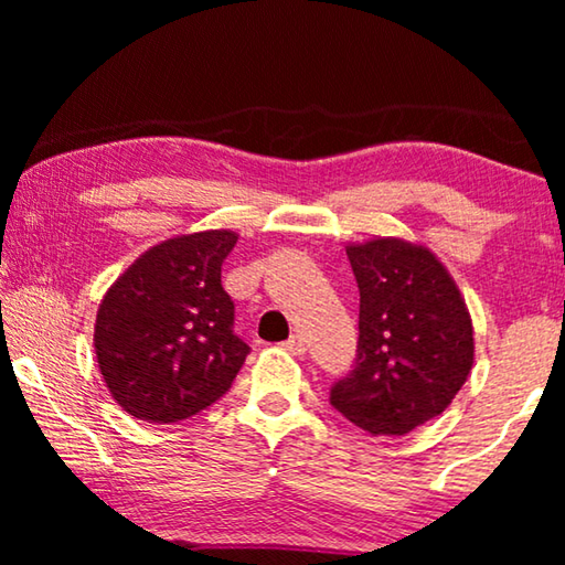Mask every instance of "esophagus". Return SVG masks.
Masks as SVG:
<instances>
[{"label":"esophagus","instance_id":"1","mask_svg":"<svg viewBox=\"0 0 565 565\" xmlns=\"http://www.w3.org/2000/svg\"><path fill=\"white\" fill-rule=\"evenodd\" d=\"M285 350L290 354H306V339L300 334H292L288 342H285Z\"/></svg>","mask_w":565,"mask_h":565}]
</instances>
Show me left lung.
Instances as JSON below:
<instances>
[{
	"label": "left lung",
	"mask_w": 565,
	"mask_h": 565,
	"mask_svg": "<svg viewBox=\"0 0 565 565\" xmlns=\"http://www.w3.org/2000/svg\"><path fill=\"white\" fill-rule=\"evenodd\" d=\"M360 339L331 406L370 435H406L450 406L473 365V323L435 254L398 238L347 246Z\"/></svg>",
	"instance_id": "8db88e82"
}]
</instances>
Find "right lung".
I'll return each instance as SVG.
<instances>
[{
  "label": "right lung",
  "instance_id": "1",
  "mask_svg": "<svg viewBox=\"0 0 565 565\" xmlns=\"http://www.w3.org/2000/svg\"><path fill=\"white\" fill-rule=\"evenodd\" d=\"M234 246V231L169 238L107 290L95 352L122 412L172 424L231 388L249 354L234 331V300L221 285V265Z\"/></svg>",
  "mask_w": 565,
  "mask_h": 565
}]
</instances>
